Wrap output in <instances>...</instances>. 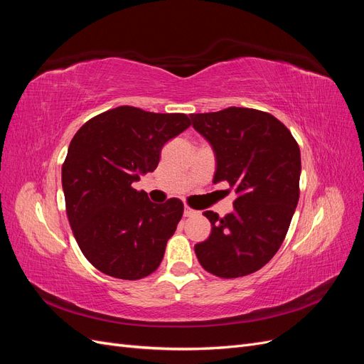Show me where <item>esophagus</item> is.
I'll return each instance as SVG.
<instances>
[{
    "mask_svg": "<svg viewBox=\"0 0 364 364\" xmlns=\"http://www.w3.org/2000/svg\"><path fill=\"white\" fill-rule=\"evenodd\" d=\"M183 215H185V217H193V215H197V211H196V209H193L191 206L185 205V208H183Z\"/></svg>",
    "mask_w": 364,
    "mask_h": 364,
    "instance_id": "obj_1",
    "label": "esophagus"
}]
</instances>
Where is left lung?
I'll list each match as a JSON object with an SVG mask.
<instances>
[{"label":"left lung","mask_w":364,"mask_h":364,"mask_svg":"<svg viewBox=\"0 0 364 364\" xmlns=\"http://www.w3.org/2000/svg\"><path fill=\"white\" fill-rule=\"evenodd\" d=\"M193 127L215 151L214 183L226 181L235 211L211 222V235L194 246L200 266L218 278H241L274 257L299 200L301 150L291 132L269 112L228 107L191 114Z\"/></svg>","instance_id":"8db88e82"}]
</instances>
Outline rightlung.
I'll return each instance as SVG.
<instances>
[{
	"label": "right lung",
	"instance_id": "add662e5",
	"mask_svg": "<svg viewBox=\"0 0 364 364\" xmlns=\"http://www.w3.org/2000/svg\"><path fill=\"white\" fill-rule=\"evenodd\" d=\"M191 126L185 114L118 106L77 130L62 165L65 206L85 258L109 277L155 272L183 214L179 199L151 203L132 183L159 164L162 146Z\"/></svg>",
	"mask_w": 364,
	"mask_h": 364
}]
</instances>
